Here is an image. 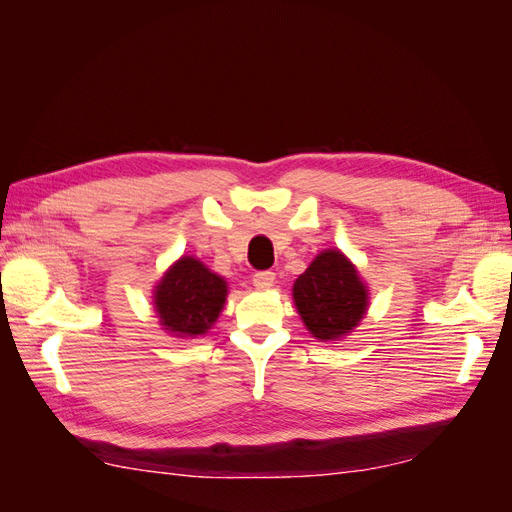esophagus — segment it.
Instances as JSON below:
<instances>
[{"label": "esophagus", "instance_id": "esophagus-1", "mask_svg": "<svg viewBox=\"0 0 512 512\" xmlns=\"http://www.w3.org/2000/svg\"><path fill=\"white\" fill-rule=\"evenodd\" d=\"M272 283H274V272L270 270H261L253 274V285L257 290H268V287H272Z\"/></svg>", "mask_w": 512, "mask_h": 512}]
</instances>
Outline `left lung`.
Masks as SVG:
<instances>
[{"instance_id":"1","label":"left lung","mask_w":512,"mask_h":512,"mask_svg":"<svg viewBox=\"0 0 512 512\" xmlns=\"http://www.w3.org/2000/svg\"><path fill=\"white\" fill-rule=\"evenodd\" d=\"M294 303L311 335L329 342L359 324L368 309V292L342 253L324 251L296 279Z\"/></svg>"}]
</instances>
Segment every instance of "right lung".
I'll return each mask as SVG.
<instances>
[{
  "label": "right lung",
  "instance_id": "add662e5",
  "mask_svg": "<svg viewBox=\"0 0 512 512\" xmlns=\"http://www.w3.org/2000/svg\"><path fill=\"white\" fill-rule=\"evenodd\" d=\"M227 283L199 259L181 257L155 292V309L166 331L179 337L203 335L225 305Z\"/></svg>",
  "mask_w": 512,
  "mask_h": 512
}]
</instances>
